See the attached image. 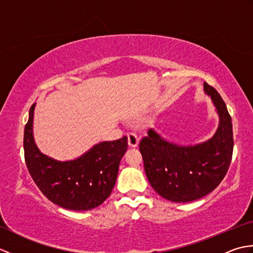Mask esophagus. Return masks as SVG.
Wrapping results in <instances>:
<instances>
[{
    "label": "esophagus",
    "mask_w": 253,
    "mask_h": 253,
    "mask_svg": "<svg viewBox=\"0 0 253 253\" xmlns=\"http://www.w3.org/2000/svg\"><path fill=\"white\" fill-rule=\"evenodd\" d=\"M127 138H128V146H129L130 148L138 147L139 138H138L136 133H128Z\"/></svg>",
    "instance_id": "34e87169"
}]
</instances>
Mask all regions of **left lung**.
Listing matches in <instances>:
<instances>
[{"instance_id":"8db88e82","label":"left lung","mask_w":253,"mask_h":253,"mask_svg":"<svg viewBox=\"0 0 253 253\" xmlns=\"http://www.w3.org/2000/svg\"><path fill=\"white\" fill-rule=\"evenodd\" d=\"M203 89L218 115V127L212 138L182 146L150 129L139 144L149 182L161 197L171 202H191L209 195L223 180L232 161V117L215 89L207 83Z\"/></svg>"}]
</instances>
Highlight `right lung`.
Returning <instances> with one entry per match:
<instances>
[{"mask_svg": "<svg viewBox=\"0 0 253 253\" xmlns=\"http://www.w3.org/2000/svg\"><path fill=\"white\" fill-rule=\"evenodd\" d=\"M36 103L25 126L24 150L27 169L41 192L58 207L87 211L103 203L116 182L121 160L127 150V137L94 144L69 161H58L42 153L34 138Z\"/></svg>", "mask_w": 253, "mask_h": 253, "instance_id": "obj_1", "label": "right lung"}]
</instances>
